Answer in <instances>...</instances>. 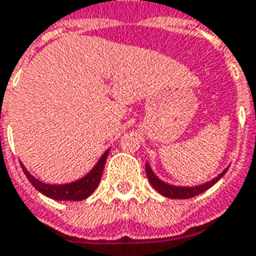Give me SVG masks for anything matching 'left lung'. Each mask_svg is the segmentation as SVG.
I'll use <instances>...</instances> for the list:
<instances>
[{
    "label": "left lung",
    "mask_w": 256,
    "mask_h": 256,
    "mask_svg": "<svg viewBox=\"0 0 256 256\" xmlns=\"http://www.w3.org/2000/svg\"><path fill=\"white\" fill-rule=\"evenodd\" d=\"M228 170H229V168L224 170V171L219 174L218 176H215L212 180H210V182L202 183V184H198V186H175V184L166 183L164 180H161L158 176H156V174H154L153 170L150 168L148 162H146V174H148V182L152 183V186H153L154 189L157 190L160 194H162L164 197H168V198H190V197L201 194L202 192L208 190L211 186H214L215 183L218 182L219 179L228 172Z\"/></svg>",
    "instance_id": "obj_1"
}]
</instances>
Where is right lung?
<instances>
[{"mask_svg":"<svg viewBox=\"0 0 256 256\" xmlns=\"http://www.w3.org/2000/svg\"><path fill=\"white\" fill-rule=\"evenodd\" d=\"M108 148L103 156L99 158V161L96 162L95 166L90 170L85 176H82L78 180L72 183H64V184H48V183L41 182L38 180L37 178H34L27 171L26 166H23L20 162L22 170L24 172V175L27 176V179L30 180L32 186L40 192L42 193L46 197L50 198H54V200H63V201H81L85 200L86 197H90L95 189L98 188V184L100 182V178H102L103 168H104V162H106V158L108 156Z\"/></svg>","mask_w":256,"mask_h":256,"instance_id":"obj_1","label":"right lung"}]
</instances>
